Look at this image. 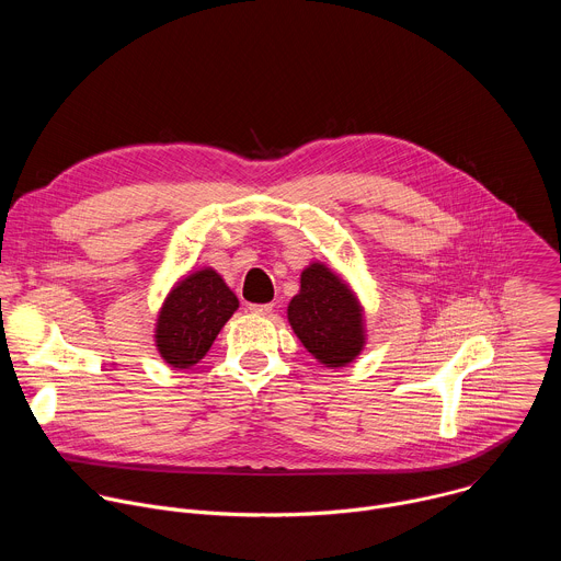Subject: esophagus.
<instances>
[{"mask_svg":"<svg viewBox=\"0 0 561 561\" xmlns=\"http://www.w3.org/2000/svg\"><path fill=\"white\" fill-rule=\"evenodd\" d=\"M273 304H249V310L255 314H271L273 312Z\"/></svg>","mask_w":561,"mask_h":561,"instance_id":"1","label":"esophagus"}]
</instances>
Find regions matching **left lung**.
Listing matches in <instances>:
<instances>
[{"label":"left lung","mask_w":561,"mask_h":561,"mask_svg":"<svg viewBox=\"0 0 561 561\" xmlns=\"http://www.w3.org/2000/svg\"><path fill=\"white\" fill-rule=\"evenodd\" d=\"M288 322L306 351L340 368L364 348L362 306L348 284L324 264H310L301 273V288L288 304Z\"/></svg>","instance_id":"left-lung-1"}]
</instances>
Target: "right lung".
Instances as JSON below:
<instances>
[{
    "label": "right lung",
    "mask_w": 561,
    "mask_h": 561,
    "mask_svg": "<svg viewBox=\"0 0 561 561\" xmlns=\"http://www.w3.org/2000/svg\"><path fill=\"white\" fill-rule=\"evenodd\" d=\"M239 301L224 279L204 268L184 277L157 317V351L173 368L197 364L237 310Z\"/></svg>",
    "instance_id": "1"
}]
</instances>
